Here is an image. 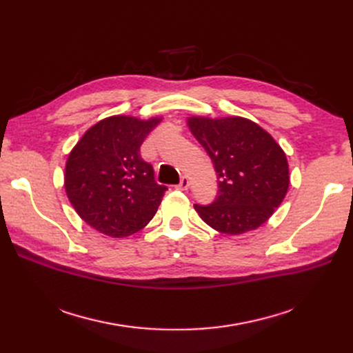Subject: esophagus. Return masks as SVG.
<instances>
[{
	"instance_id": "34e87169",
	"label": "esophagus",
	"mask_w": 353,
	"mask_h": 353,
	"mask_svg": "<svg viewBox=\"0 0 353 353\" xmlns=\"http://www.w3.org/2000/svg\"><path fill=\"white\" fill-rule=\"evenodd\" d=\"M178 190H183V191H187L190 188V179L187 176H183L179 181V184L176 185Z\"/></svg>"
}]
</instances>
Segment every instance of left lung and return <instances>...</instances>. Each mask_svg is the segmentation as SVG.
<instances>
[{
	"label": "left lung",
	"mask_w": 353,
	"mask_h": 353,
	"mask_svg": "<svg viewBox=\"0 0 353 353\" xmlns=\"http://www.w3.org/2000/svg\"><path fill=\"white\" fill-rule=\"evenodd\" d=\"M188 126L218 176L216 199L194 205L200 218L230 236L261 227L281 205L290 183L281 147L244 117H190Z\"/></svg>",
	"instance_id": "1"
}]
</instances>
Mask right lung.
I'll use <instances>...</instances> for the list:
<instances>
[{
  "label": "right lung",
  "mask_w": 353,
  "mask_h": 353,
  "mask_svg": "<svg viewBox=\"0 0 353 353\" xmlns=\"http://www.w3.org/2000/svg\"><path fill=\"white\" fill-rule=\"evenodd\" d=\"M160 119L112 116L83 134L66 163L65 187L78 215L110 237H126L150 222L166 185L140 154Z\"/></svg>",
  "instance_id": "1"
}]
</instances>
